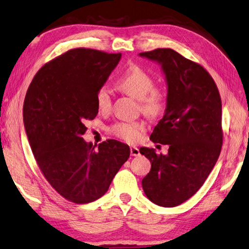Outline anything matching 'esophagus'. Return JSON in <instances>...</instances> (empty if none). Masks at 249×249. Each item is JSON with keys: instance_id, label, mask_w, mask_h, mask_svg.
<instances>
[{"instance_id": "obj_1", "label": "esophagus", "mask_w": 249, "mask_h": 249, "mask_svg": "<svg viewBox=\"0 0 249 249\" xmlns=\"http://www.w3.org/2000/svg\"><path fill=\"white\" fill-rule=\"evenodd\" d=\"M130 154L133 155V157H138V155H140V151L138 148L130 147Z\"/></svg>"}]
</instances>
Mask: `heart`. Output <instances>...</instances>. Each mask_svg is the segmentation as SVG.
Instances as JSON below:
<instances>
[{"instance_id": "1", "label": "heart", "mask_w": 249, "mask_h": 249, "mask_svg": "<svg viewBox=\"0 0 249 249\" xmlns=\"http://www.w3.org/2000/svg\"><path fill=\"white\" fill-rule=\"evenodd\" d=\"M119 89L138 100L139 110L150 120H157L163 115L167 107V92L162 86L154 85L155 80L150 72L138 65H131L124 71L118 82ZM95 104L100 113H109L112 107L111 91L107 86L96 90ZM141 122H118L111 127V133L127 142L138 141L144 131Z\"/></svg>"}]
</instances>
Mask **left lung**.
<instances>
[{"label": "left lung", "instance_id": "1", "mask_svg": "<svg viewBox=\"0 0 249 249\" xmlns=\"http://www.w3.org/2000/svg\"><path fill=\"white\" fill-rule=\"evenodd\" d=\"M139 55L160 62L166 75V112L150 139L169 145L167 155L140 149L151 162V170L141 183L151 202L175 207L198 191L221 152L220 94L205 68L172 48Z\"/></svg>", "mask_w": 249, "mask_h": 249}]
</instances>
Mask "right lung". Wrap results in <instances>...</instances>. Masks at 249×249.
Here are the masks:
<instances>
[{
    "instance_id": "obj_1",
    "label": "right lung",
    "mask_w": 249,
    "mask_h": 249,
    "mask_svg": "<svg viewBox=\"0 0 249 249\" xmlns=\"http://www.w3.org/2000/svg\"><path fill=\"white\" fill-rule=\"evenodd\" d=\"M91 48H73L36 72L23 102V123L41 173L68 201L87 204L108 191L129 158V147L108 139L96 147L82 138L96 118V90L121 59Z\"/></svg>"
}]
</instances>
